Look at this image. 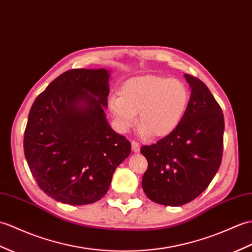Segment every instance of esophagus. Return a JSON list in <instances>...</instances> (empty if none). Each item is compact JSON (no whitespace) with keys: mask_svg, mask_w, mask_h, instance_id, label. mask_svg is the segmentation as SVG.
Here are the masks:
<instances>
[{"mask_svg":"<svg viewBox=\"0 0 252 252\" xmlns=\"http://www.w3.org/2000/svg\"><path fill=\"white\" fill-rule=\"evenodd\" d=\"M132 150L134 151L135 154H138L140 151V146L137 142H135V140H133L132 142Z\"/></svg>","mask_w":252,"mask_h":252,"instance_id":"1","label":"esophagus"}]
</instances>
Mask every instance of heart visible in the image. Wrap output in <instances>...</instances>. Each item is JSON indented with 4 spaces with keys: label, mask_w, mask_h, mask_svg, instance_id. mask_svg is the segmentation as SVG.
I'll return each mask as SVG.
<instances>
[{
    "label": "heart",
    "mask_w": 252,
    "mask_h": 252,
    "mask_svg": "<svg viewBox=\"0 0 252 252\" xmlns=\"http://www.w3.org/2000/svg\"><path fill=\"white\" fill-rule=\"evenodd\" d=\"M190 93L183 81L158 75H142L127 79L119 94L108 99L117 127L126 131L138 115V127L153 138L172 134L188 108Z\"/></svg>",
    "instance_id": "heart-1"
}]
</instances>
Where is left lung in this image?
<instances>
[{"label":"left lung","instance_id":"1","mask_svg":"<svg viewBox=\"0 0 252 252\" xmlns=\"http://www.w3.org/2000/svg\"><path fill=\"white\" fill-rule=\"evenodd\" d=\"M185 78L191 95L184 119L172 134L140 148L148 161L143 190L149 200L165 206L194 200L209 186L222 160V109L203 81L188 74Z\"/></svg>","mask_w":252,"mask_h":252}]
</instances>
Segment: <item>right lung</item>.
Wrapping results in <instances>:
<instances>
[{"instance_id":"right-lung-1","label":"right lung","mask_w":252,"mask_h":252,"mask_svg":"<svg viewBox=\"0 0 252 252\" xmlns=\"http://www.w3.org/2000/svg\"><path fill=\"white\" fill-rule=\"evenodd\" d=\"M110 72L76 68L51 81L35 98L23 138L25 156L39 188L69 205L106 194L131 143L108 125Z\"/></svg>"}]
</instances>
